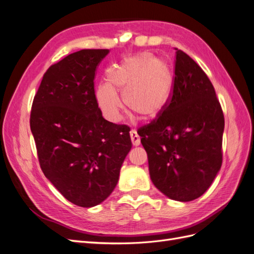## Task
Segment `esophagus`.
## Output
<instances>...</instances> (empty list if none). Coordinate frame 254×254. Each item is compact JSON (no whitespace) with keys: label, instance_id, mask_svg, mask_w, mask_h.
<instances>
[{"label":"esophagus","instance_id":"34e87169","mask_svg":"<svg viewBox=\"0 0 254 254\" xmlns=\"http://www.w3.org/2000/svg\"><path fill=\"white\" fill-rule=\"evenodd\" d=\"M130 137H131V142L134 146H139L141 144V139H140V135L137 134L136 130L132 129L131 131H130Z\"/></svg>","mask_w":254,"mask_h":254}]
</instances>
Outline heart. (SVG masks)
Segmentation results:
<instances>
[{"mask_svg": "<svg viewBox=\"0 0 254 254\" xmlns=\"http://www.w3.org/2000/svg\"><path fill=\"white\" fill-rule=\"evenodd\" d=\"M106 81L95 90V101L103 117L114 124L123 119L122 92L127 108L145 119L156 118L170 101L174 73L168 61L151 53H137L125 57L106 70Z\"/></svg>", "mask_w": 254, "mask_h": 254, "instance_id": "1", "label": "heart"}]
</instances>
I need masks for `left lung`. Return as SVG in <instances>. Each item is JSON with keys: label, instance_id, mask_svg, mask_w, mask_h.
Instances as JSON below:
<instances>
[{"label": "left lung", "instance_id": "obj_1", "mask_svg": "<svg viewBox=\"0 0 254 254\" xmlns=\"http://www.w3.org/2000/svg\"><path fill=\"white\" fill-rule=\"evenodd\" d=\"M224 129L212 82L193 59L177 50L170 102L158 119L137 131L155 187L181 202L203 195L220 170Z\"/></svg>", "mask_w": 254, "mask_h": 254}]
</instances>
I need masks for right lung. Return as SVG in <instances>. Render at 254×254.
Masks as SVG:
<instances>
[{
  "mask_svg": "<svg viewBox=\"0 0 254 254\" xmlns=\"http://www.w3.org/2000/svg\"><path fill=\"white\" fill-rule=\"evenodd\" d=\"M109 50H81L43 75L30 130L44 176L68 201L92 207L117 187L131 149L130 129L103 118L94 92L98 64Z\"/></svg>",
  "mask_w": 254,
  "mask_h": 254,
  "instance_id": "1",
  "label": "right lung"
}]
</instances>
